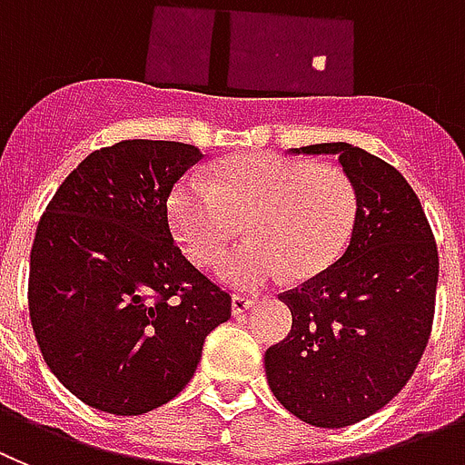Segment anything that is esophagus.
I'll use <instances>...</instances> for the list:
<instances>
[{
  "label": "esophagus",
  "mask_w": 465,
  "mask_h": 465,
  "mask_svg": "<svg viewBox=\"0 0 465 465\" xmlns=\"http://www.w3.org/2000/svg\"><path fill=\"white\" fill-rule=\"evenodd\" d=\"M254 305L252 299H248V296H242V294H233L232 296V312L233 315H241V312L250 311Z\"/></svg>",
  "instance_id": "34e87169"
}]
</instances>
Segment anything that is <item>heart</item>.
<instances>
[{"instance_id": "obj_1", "label": "heart", "mask_w": 465, "mask_h": 465, "mask_svg": "<svg viewBox=\"0 0 465 465\" xmlns=\"http://www.w3.org/2000/svg\"><path fill=\"white\" fill-rule=\"evenodd\" d=\"M357 190L338 166L254 153L217 164L215 183L185 175L169 196L175 236L196 263H215L245 223L250 241L220 262L232 287L305 280L341 257L357 223Z\"/></svg>"}]
</instances>
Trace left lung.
Instances as JSON below:
<instances>
[{
  "mask_svg": "<svg viewBox=\"0 0 465 465\" xmlns=\"http://www.w3.org/2000/svg\"><path fill=\"white\" fill-rule=\"evenodd\" d=\"M336 154L357 190V223L338 262L282 292L292 331L263 354L275 399L320 429L357 424L405 387L436 312L438 248L415 190L350 143L292 148Z\"/></svg>",
  "mask_w": 465,
  "mask_h": 465,
  "instance_id": "left-lung-1",
  "label": "left lung"
}]
</instances>
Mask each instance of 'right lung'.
Here are the masks:
<instances>
[{"mask_svg":"<svg viewBox=\"0 0 465 465\" xmlns=\"http://www.w3.org/2000/svg\"><path fill=\"white\" fill-rule=\"evenodd\" d=\"M202 150L120 141L66 175L29 254V320L71 394L111 415H143L190 382L232 296L175 245L166 202Z\"/></svg>","mask_w":465,"mask_h":465,"instance_id":"1","label":"right lung"}]
</instances>
